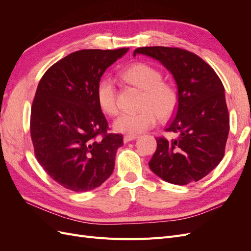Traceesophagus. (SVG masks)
<instances>
[{"mask_svg":"<svg viewBox=\"0 0 251 251\" xmlns=\"http://www.w3.org/2000/svg\"><path fill=\"white\" fill-rule=\"evenodd\" d=\"M137 137H138L137 135H126V136H124V142L126 143V142H128V141L135 140Z\"/></svg>","mask_w":251,"mask_h":251,"instance_id":"1","label":"esophagus"}]
</instances>
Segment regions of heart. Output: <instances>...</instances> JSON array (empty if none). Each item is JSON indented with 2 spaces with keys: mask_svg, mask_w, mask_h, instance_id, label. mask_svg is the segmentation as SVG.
<instances>
[{
  "mask_svg": "<svg viewBox=\"0 0 251 251\" xmlns=\"http://www.w3.org/2000/svg\"><path fill=\"white\" fill-rule=\"evenodd\" d=\"M127 85L143 91L138 112L125 113L114 123L120 133L135 135L153 127L158 118L166 120L176 112L179 103L178 90L171 82L164 81L162 73L146 63H137L123 72ZM96 97L100 109L110 116L119 113L118 93L111 78H103L97 85Z\"/></svg>",
  "mask_w": 251,
  "mask_h": 251,
  "instance_id": "heart-1",
  "label": "heart"
}]
</instances>
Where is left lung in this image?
<instances>
[{"instance_id":"left-lung-1","label":"left lung","mask_w":251,"mask_h":251,"mask_svg":"<svg viewBox=\"0 0 251 251\" xmlns=\"http://www.w3.org/2000/svg\"><path fill=\"white\" fill-rule=\"evenodd\" d=\"M159 60L177 82L179 103L165 132L156 137L149 162L157 176L185 185L206 176L222 160L229 133V114L223 83L200 56L176 47H141L134 51Z\"/></svg>"}]
</instances>
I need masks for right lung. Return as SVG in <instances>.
I'll use <instances>...</instances> for the list:
<instances>
[{
  "label": "right lung",
  "instance_id": "add662e5",
  "mask_svg": "<svg viewBox=\"0 0 251 251\" xmlns=\"http://www.w3.org/2000/svg\"><path fill=\"white\" fill-rule=\"evenodd\" d=\"M126 51H75L52 65L37 86L30 115L34 155L45 172L70 191H91L113 173L124 137L109 132L96 89L107 68Z\"/></svg>",
  "mask_w": 251,
  "mask_h": 251
}]
</instances>
